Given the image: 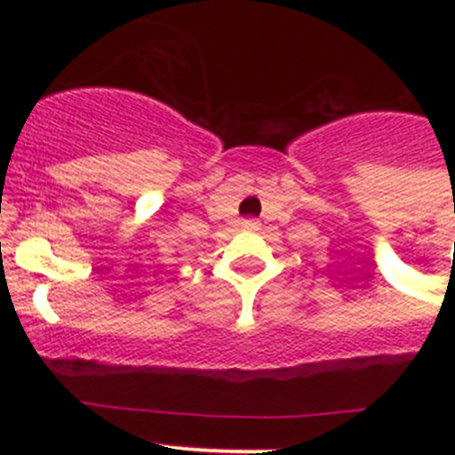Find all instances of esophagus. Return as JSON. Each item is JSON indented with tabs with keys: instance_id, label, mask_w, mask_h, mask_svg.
<instances>
[{
	"instance_id": "1",
	"label": "esophagus",
	"mask_w": 455,
	"mask_h": 455,
	"mask_svg": "<svg viewBox=\"0 0 455 455\" xmlns=\"http://www.w3.org/2000/svg\"><path fill=\"white\" fill-rule=\"evenodd\" d=\"M242 227L255 231V228H259V222H257V220H244V222H242Z\"/></svg>"
}]
</instances>
